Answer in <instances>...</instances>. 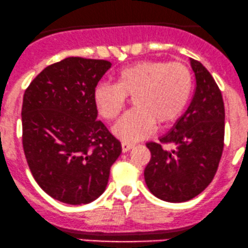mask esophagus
<instances>
[{"label": "esophagus", "mask_w": 248, "mask_h": 248, "mask_svg": "<svg viewBox=\"0 0 248 248\" xmlns=\"http://www.w3.org/2000/svg\"><path fill=\"white\" fill-rule=\"evenodd\" d=\"M135 146L134 143H127V142H122V150H123V153H126V151H129L130 149H132Z\"/></svg>", "instance_id": "34e87169"}]
</instances>
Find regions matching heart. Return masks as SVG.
Wrapping results in <instances>:
<instances>
[{"label": "heart", "instance_id": "heart-1", "mask_svg": "<svg viewBox=\"0 0 248 248\" xmlns=\"http://www.w3.org/2000/svg\"><path fill=\"white\" fill-rule=\"evenodd\" d=\"M113 79L114 85L95 86L93 102L104 119L113 121L132 97L134 108L113 126V134L124 142L146 137L155 123L174 122L185 111L193 89L191 72L180 61H137L117 71Z\"/></svg>", "mask_w": 248, "mask_h": 248}]
</instances>
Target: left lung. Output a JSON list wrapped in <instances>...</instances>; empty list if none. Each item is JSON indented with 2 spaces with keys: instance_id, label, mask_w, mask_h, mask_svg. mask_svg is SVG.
I'll use <instances>...</instances> for the list:
<instances>
[{
  "instance_id": "left-lung-1",
  "label": "left lung",
  "mask_w": 248,
  "mask_h": 248,
  "mask_svg": "<svg viewBox=\"0 0 248 248\" xmlns=\"http://www.w3.org/2000/svg\"><path fill=\"white\" fill-rule=\"evenodd\" d=\"M190 63L196 79L190 105L158 143H146L151 158L144 170L145 183L154 195L168 202H185L202 193L217 174L223 151L222 94L200 61L190 59Z\"/></svg>"
}]
</instances>
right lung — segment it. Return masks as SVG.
Segmentation results:
<instances>
[{
  "instance_id": "obj_1",
  "label": "right lung",
  "mask_w": 248,
  "mask_h": 248,
  "mask_svg": "<svg viewBox=\"0 0 248 248\" xmlns=\"http://www.w3.org/2000/svg\"><path fill=\"white\" fill-rule=\"evenodd\" d=\"M108 60L70 57L47 66L23 94L22 145L31 175L45 193L84 204L105 190L121 142L97 121L93 91Z\"/></svg>"
}]
</instances>
